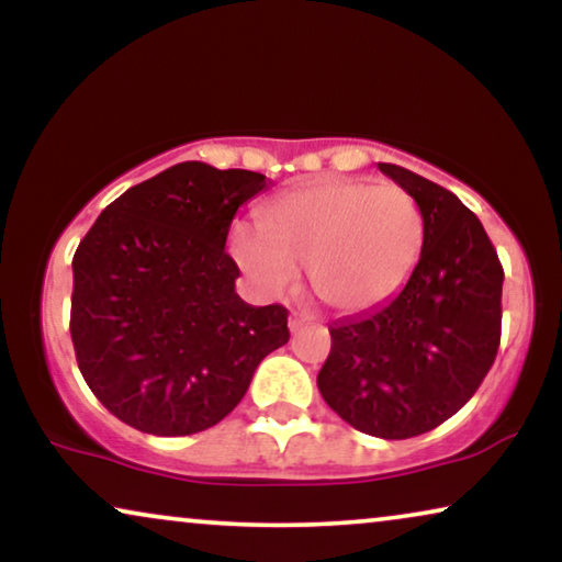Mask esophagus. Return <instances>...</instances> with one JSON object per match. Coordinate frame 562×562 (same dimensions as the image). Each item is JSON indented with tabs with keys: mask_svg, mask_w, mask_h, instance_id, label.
<instances>
[{
	"mask_svg": "<svg viewBox=\"0 0 562 562\" xmlns=\"http://www.w3.org/2000/svg\"><path fill=\"white\" fill-rule=\"evenodd\" d=\"M312 314L304 312V310H294L291 312V319H289V329L291 333H299V329H304L306 325H312Z\"/></svg>",
	"mask_w": 562,
	"mask_h": 562,
	"instance_id": "34e87169",
	"label": "esophagus"
}]
</instances>
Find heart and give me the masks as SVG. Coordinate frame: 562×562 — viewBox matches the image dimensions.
<instances>
[{
    "label": "heart",
    "mask_w": 562,
    "mask_h": 562,
    "mask_svg": "<svg viewBox=\"0 0 562 562\" xmlns=\"http://www.w3.org/2000/svg\"><path fill=\"white\" fill-rule=\"evenodd\" d=\"M260 235L235 227L229 252L266 291L310 268L312 291L337 312H366L409 281L425 245V214L396 183L325 179L286 191L260 210Z\"/></svg>",
    "instance_id": "b5f03b06"
}]
</instances>
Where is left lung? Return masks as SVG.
<instances>
[{"label":"left lung","instance_id":"8db88e82","mask_svg":"<svg viewBox=\"0 0 562 562\" xmlns=\"http://www.w3.org/2000/svg\"><path fill=\"white\" fill-rule=\"evenodd\" d=\"M379 168L417 199L425 245L394 299L329 325L333 350L317 386L350 427L406 440L450 419L494 366L504 268L481 220L452 191L402 166Z\"/></svg>","mask_w":562,"mask_h":562}]
</instances>
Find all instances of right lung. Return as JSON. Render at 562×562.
<instances>
[{"instance_id": "1", "label": "right lung", "mask_w": 562, "mask_h": 562, "mask_svg": "<svg viewBox=\"0 0 562 562\" xmlns=\"http://www.w3.org/2000/svg\"><path fill=\"white\" fill-rule=\"evenodd\" d=\"M268 183L183 160L114 199L76 248V360L125 425L160 437L214 427L289 342V312L243 302L225 252L235 212Z\"/></svg>"}]
</instances>
